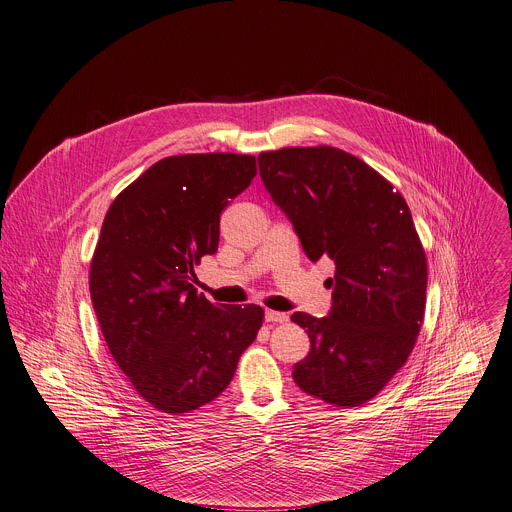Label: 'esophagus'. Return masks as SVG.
<instances>
[{
  "label": "esophagus",
  "instance_id": "esophagus-1",
  "mask_svg": "<svg viewBox=\"0 0 512 512\" xmlns=\"http://www.w3.org/2000/svg\"><path fill=\"white\" fill-rule=\"evenodd\" d=\"M265 320L273 322V324H283V322H287V314L275 312V310H265Z\"/></svg>",
  "mask_w": 512,
  "mask_h": 512
}]
</instances>
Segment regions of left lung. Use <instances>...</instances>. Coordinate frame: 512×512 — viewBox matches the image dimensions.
I'll list each match as a JSON object with an SVG mask.
<instances>
[{"label": "left lung", "instance_id": "1", "mask_svg": "<svg viewBox=\"0 0 512 512\" xmlns=\"http://www.w3.org/2000/svg\"><path fill=\"white\" fill-rule=\"evenodd\" d=\"M259 174L310 261L336 265L330 314L291 316L310 336L294 381L336 407L367 403L407 362L423 324L427 259L409 206L377 170L330 145L263 152Z\"/></svg>", "mask_w": 512, "mask_h": 512}]
</instances>
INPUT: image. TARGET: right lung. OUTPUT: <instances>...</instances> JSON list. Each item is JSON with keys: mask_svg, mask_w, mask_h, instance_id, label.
I'll return each instance as SVG.
<instances>
[{"mask_svg": "<svg viewBox=\"0 0 512 512\" xmlns=\"http://www.w3.org/2000/svg\"><path fill=\"white\" fill-rule=\"evenodd\" d=\"M253 156L184 154L145 170L109 206L91 261V302L139 397L188 413L221 395L263 308L210 304L194 265L218 249L227 204L255 178Z\"/></svg>", "mask_w": 512, "mask_h": 512, "instance_id": "obj_1", "label": "right lung"}]
</instances>
